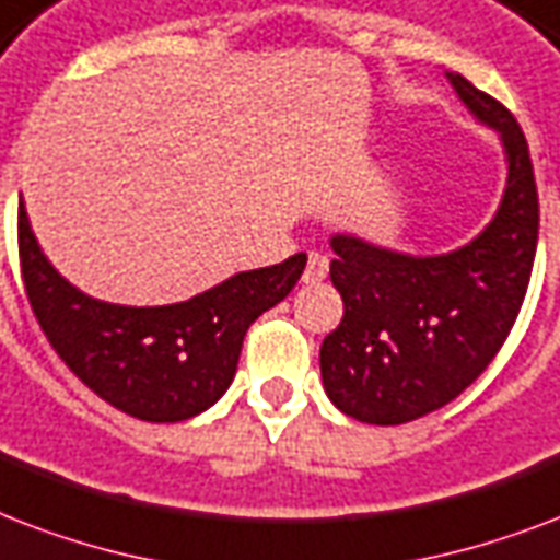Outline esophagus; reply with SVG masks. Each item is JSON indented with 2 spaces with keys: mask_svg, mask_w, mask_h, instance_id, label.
<instances>
[{
  "mask_svg": "<svg viewBox=\"0 0 560 560\" xmlns=\"http://www.w3.org/2000/svg\"><path fill=\"white\" fill-rule=\"evenodd\" d=\"M329 275V259L324 254H310L306 259V271H303V283H320Z\"/></svg>",
  "mask_w": 560,
  "mask_h": 560,
  "instance_id": "esophagus-1",
  "label": "esophagus"
}]
</instances>
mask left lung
Instances as JSON below:
<instances>
[{"label": "left lung", "instance_id": "1", "mask_svg": "<svg viewBox=\"0 0 560 560\" xmlns=\"http://www.w3.org/2000/svg\"><path fill=\"white\" fill-rule=\"evenodd\" d=\"M476 119L497 128L509 186L493 221L446 257H406L332 236L329 280L345 318L320 345L327 397L345 415L397 427L456 400L509 339L537 248V184L526 137L493 95L450 75Z\"/></svg>", "mask_w": 560, "mask_h": 560}]
</instances>
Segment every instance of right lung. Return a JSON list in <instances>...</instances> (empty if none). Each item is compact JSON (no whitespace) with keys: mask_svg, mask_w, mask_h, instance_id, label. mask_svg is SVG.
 Here are the masks:
<instances>
[{"mask_svg":"<svg viewBox=\"0 0 560 560\" xmlns=\"http://www.w3.org/2000/svg\"><path fill=\"white\" fill-rule=\"evenodd\" d=\"M20 268L32 312L63 365L114 409L177 423L228 392L254 320L301 280L306 254L242 271L192 301L116 306L86 298L49 266L20 203Z\"/></svg>","mask_w":560,"mask_h":560,"instance_id":"add662e5","label":"right lung"}]
</instances>
